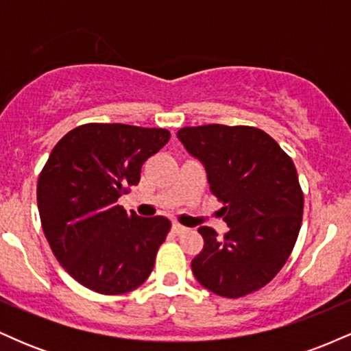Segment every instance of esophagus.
I'll return each instance as SVG.
<instances>
[{
  "label": "esophagus",
  "instance_id": "34e87169",
  "mask_svg": "<svg viewBox=\"0 0 351 351\" xmlns=\"http://www.w3.org/2000/svg\"><path fill=\"white\" fill-rule=\"evenodd\" d=\"M186 231H188V228L181 226V224H178V223L173 224V232H175V234H183V232H186Z\"/></svg>",
  "mask_w": 351,
  "mask_h": 351
}]
</instances>
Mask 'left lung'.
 <instances>
[{
  "instance_id": "left-lung-1",
  "label": "left lung",
  "mask_w": 351,
  "mask_h": 351,
  "mask_svg": "<svg viewBox=\"0 0 351 351\" xmlns=\"http://www.w3.org/2000/svg\"><path fill=\"white\" fill-rule=\"evenodd\" d=\"M178 138L203 162L229 226L223 239L215 229H198L204 245L191 261L193 274L226 299L259 291L284 267L299 237L304 191L295 165L271 135L249 125L183 127Z\"/></svg>"
}]
</instances>
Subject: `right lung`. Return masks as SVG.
<instances>
[{"label":"right lung","mask_w":351,"mask_h":351,"mask_svg":"<svg viewBox=\"0 0 351 351\" xmlns=\"http://www.w3.org/2000/svg\"><path fill=\"white\" fill-rule=\"evenodd\" d=\"M168 140L167 128L84 123L52 148L38 180L39 217L56 259L84 287L119 295L150 276L171 223L128 215L117 201Z\"/></svg>","instance_id":"add662e5"}]
</instances>
